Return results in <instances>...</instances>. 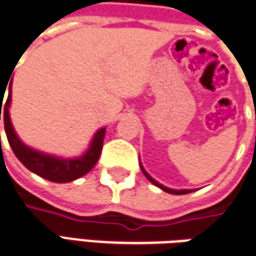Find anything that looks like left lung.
Segmentation results:
<instances>
[{
    "label": "left lung",
    "mask_w": 256,
    "mask_h": 256,
    "mask_svg": "<svg viewBox=\"0 0 256 256\" xmlns=\"http://www.w3.org/2000/svg\"><path fill=\"white\" fill-rule=\"evenodd\" d=\"M142 172H144V176L147 177V178H148V181H152L154 186H157V187H160L162 190H164L166 192H170V194H177V196H181V194H188V192H191L190 190H172V188H167V187H163L162 184H158L157 181L153 180V178H152V177H150V176H148V174L144 172V168H143V167H142Z\"/></svg>",
    "instance_id": "1"
}]
</instances>
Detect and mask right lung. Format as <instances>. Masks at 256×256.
Listing matches in <instances>:
<instances>
[{
    "label": "right lung",
    "mask_w": 256,
    "mask_h": 256,
    "mask_svg": "<svg viewBox=\"0 0 256 256\" xmlns=\"http://www.w3.org/2000/svg\"><path fill=\"white\" fill-rule=\"evenodd\" d=\"M4 94L5 92L0 93V120L1 114H2L8 143L12 148L14 154L18 157V160L28 170L38 174L40 177L54 181V182H69V181H74L84 176L86 172H89L94 167V164L98 163V160L100 157L103 138H104V128H100L96 133L89 152L84 157H79L75 160H60V158H55L52 156L42 154V153H38L30 147H26L16 137L12 124H11V120H10V113H8L10 102H11V88H10L6 102H4V106H2Z\"/></svg>",
    "instance_id": "obj_1"
}]
</instances>
